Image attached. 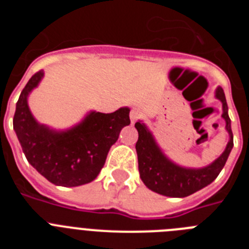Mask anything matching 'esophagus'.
Here are the masks:
<instances>
[{
    "mask_svg": "<svg viewBox=\"0 0 249 249\" xmlns=\"http://www.w3.org/2000/svg\"><path fill=\"white\" fill-rule=\"evenodd\" d=\"M129 118H131L132 124H135V123L141 118V113L137 111V109H132L131 113H129Z\"/></svg>",
    "mask_w": 249,
    "mask_h": 249,
    "instance_id": "obj_1",
    "label": "esophagus"
}]
</instances>
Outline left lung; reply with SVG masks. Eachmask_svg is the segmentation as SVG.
Listing matches in <instances>:
<instances>
[{
    "instance_id": "1",
    "label": "left lung",
    "mask_w": 249,
    "mask_h": 249,
    "mask_svg": "<svg viewBox=\"0 0 249 249\" xmlns=\"http://www.w3.org/2000/svg\"><path fill=\"white\" fill-rule=\"evenodd\" d=\"M215 97L222 102V117L226 121L230 141L223 153L213 163L203 168H186L168 160L160 151L146 124L141 121L136 122L135 127L138 131V141L136 143L138 171L141 179L149 190L167 197H187L211 184L217 178L233 148V133L231 129L227 101L222 87H217Z\"/></svg>"
}]
</instances>
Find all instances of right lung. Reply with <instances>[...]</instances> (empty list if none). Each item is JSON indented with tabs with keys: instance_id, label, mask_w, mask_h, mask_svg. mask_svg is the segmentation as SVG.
<instances>
[{
	"instance_id": "add662e5",
	"label": "right lung",
	"mask_w": 249,
	"mask_h": 249,
	"mask_svg": "<svg viewBox=\"0 0 249 249\" xmlns=\"http://www.w3.org/2000/svg\"><path fill=\"white\" fill-rule=\"evenodd\" d=\"M43 77L38 71L22 89L13 116V129L31 166L56 186L77 187L89 183L105 166L108 151L128 126L129 108L112 113L92 111L82 122L66 131L39 124L28 108L27 97Z\"/></svg>"
}]
</instances>
